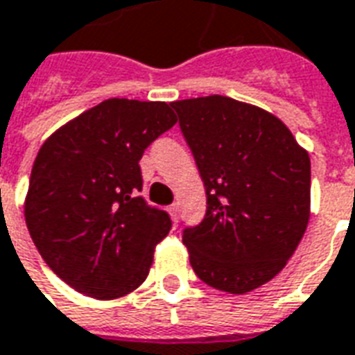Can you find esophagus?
<instances>
[{
	"mask_svg": "<svg viewBox=\"0 0 355 355\" xmlns=\"http://www.w3.org/2000/svg\"><path fill=\"white\" fill-rule=\"evenodd\" d=\"M169 212H171V216H173V220L177 222V220H178V205H177V203L171 205V207H169Z\"/></svg>",
	"mask_w": 355,
	"mask_h": 355,
	"instance_id": "1",
	"label": "esophagus"
}]
</instances>
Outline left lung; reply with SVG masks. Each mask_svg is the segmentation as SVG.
<instances>
[{
    "label": "left lung",
    "instance_id": "1",
    "mask_svg": "<svg viewBox=\"0 0 355 355\" xmlns=\"http://www.w3.org/2000/svg\"><path fill=\"white\" fill-rule=\"evenodd\" d=\"M207 191L182 243L205 284L246 293L284 269L311 216V157L271 112L225 96L175 101Z\"/></svg>",
    "mask_w": 355,
    "mask_h": 355
}]
</instances>
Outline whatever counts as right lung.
I'll return each instance as SVG.
<instances>
[{
  "label": "right lung",
  "mask_w": 355,
  "mask_h": 355,
  "mask_svg": "<svg viewBox=\"0 0 355 355\" xmlns=\"http://www.w3.org/2000/svg\"><path fill=\"white\" fill-rule=\"evenodd\" d=\"M177 124L164 101L107 99L44 141L31 169L26 225L65 284L116 299L148 277L171 218L144 201L139 159Z\"/></svg>",
  "instance_id": "add662e5"
}]
</instances>
